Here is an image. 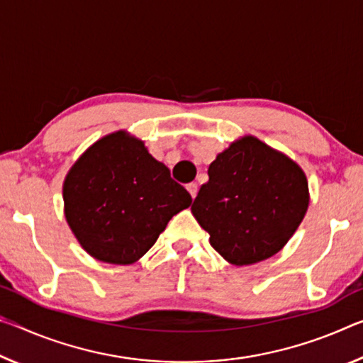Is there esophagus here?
I'll return each instance as SVG.
<instances>
[{
	"label": "esophagus",
	"mask_w": 363,
	"mask_h": 363,
	"mask_svg": "<svg viewBox=\"0 0 363 363\" xmlns=\"http://www.w3.org/2000/svg\"><path fill=\"white\" fill-rule=\"evenodd\" d=\"M187 191H189V194H191V197L195 199V197H197V192H199V186L195 182L187 184Z\"/></svg>",
	"instance_id": "34e87169"
}]
</instances>
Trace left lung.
Masks as SVG:
<instances>
[{"instance_id": "left-lung-1", "label": "left lung", "mask_w": 363, "mask_h": 363, "mask_svg": "<svg viewBox=\"0 0 363 363\" xmlns=\"http://www.w3.org/2000/svg\"><path fill=\"white\" fill-rule=\"evenodd\" d=\"M310 202L303 169L254 135L229 143L208 168L191 206L210 244L234 267L267 260L283 249Z\"/></svg>"}]
</instances>
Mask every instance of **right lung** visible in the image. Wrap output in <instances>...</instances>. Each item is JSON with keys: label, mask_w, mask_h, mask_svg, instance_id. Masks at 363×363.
I'll list each match as a JSON object with an SVG mask.
<instances>
[{"label": "right lung", "mask_w": 363, "mask_h": 363, "mask_svg": "<svg viewBox=\"0 0 363 363\" xmlns=\"http://www.w3.org/2000/svg\"><path fill=\"white\" fill-rule=\"evenodd\" d=\"M65 216L80 247L111 264L147 254L177 213L192 203L145 142L111 132L85 150L62 184Z\"/></svg>", "instance_id": "obj_1"}]
</instances>
